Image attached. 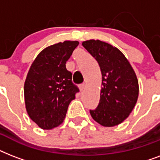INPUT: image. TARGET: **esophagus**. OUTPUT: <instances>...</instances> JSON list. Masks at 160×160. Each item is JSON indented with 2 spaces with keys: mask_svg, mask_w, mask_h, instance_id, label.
I'll use <instances>...</instances> for the list:
<instances>
[{
  "mask_svg": "<svg viewBox=\"0 0 160 160\" xmlns=\"http://www.w3.org/2000/svg\"><path fill=\"white\" fill-rule=\"evenodd\" d=\"M85 85H85V83H83V84H81V85H80V90H81V91H82V90H85Z\"/></svg>",
  "mask_w": 160,
  "mask_h": 160,
  "instance_id": "1",
  "label": "esophagus"
}]
</instances>
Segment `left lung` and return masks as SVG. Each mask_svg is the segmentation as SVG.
I'll return each instance as SVG.
<instances>
[{
	"label": "left lung",
	"mask_w": 160,
	"mask_h": 160,
	"mask_svg": "<svg viewBox=\"0 0 160 160\" xmlns=\"http://www.w3.org/2000/svg\"><path fill=\"white\" fill-rule=\"evenodd\" d=\"M82 46L97 60L102 74L100 102L90 109V114L103 126L118 125L129 116L138 100L136 75L124 54L111 45L90 40Z\"/></svg>",
	"instance_id": "obj_1"
}]
</instances>
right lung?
I'll return each instance as SVG.
<instances>
[{"mask_svg":"<svg viewBox=\"0 0 160 160\" xmlns=\"http://www.w3.org/2000/svg\"><path fill=\"white\" fill-rule=\"evenodd\" d=\"M78 41H64L46 47L32 63L24 95L26 111L39 127L51 129L65 119L68 106L80 91L65 67Z\"/></svg>","mask_w":160,"mask_h":160,"instance_id":"right-lung-1","label":"right lung"}]
</instances>
